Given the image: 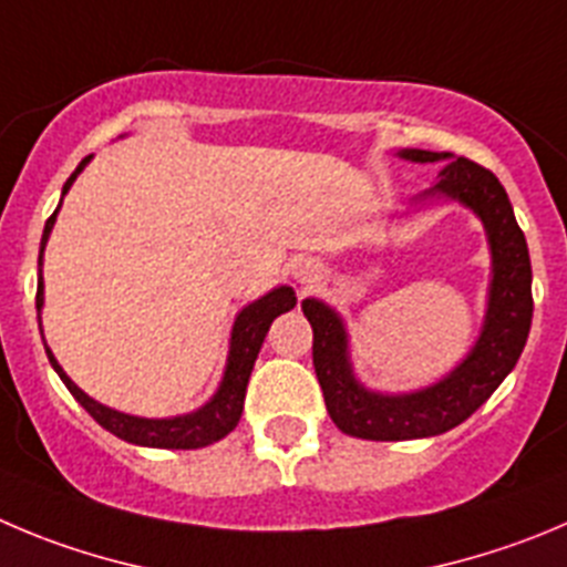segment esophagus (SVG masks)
Instances as JSON below:
<instances>
[{"mask_svg":"<svg viewBox=\"0 0 567 567\" xmlns=\"http://www.w3.org/2000/svg\"><path fill=\"white\" fill-rule=\"evenodd\" d=\"M296 279H299V282H313L316 271L310 266H299L296 268Z\"/></svg>","mask_w":567,"mask_h":567,"instance_id":"esophagus-1","label":"esophagus"}]
</instances>
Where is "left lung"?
<instances>
[{"label": "left lung", "instance_id": "left-lung-1", "mask_svg": "<svg viewBox=\"0 0 567 567\" xmlns=\"http://www.w3.org/2000/svg\"><path fill=\"white\" fill-rule=\"evenodd\" d=\"M400 156L411 162H439L447 158V153L411 147L400 151ZM425 195H447L470 206L484 224L492 251L484 330L470 355L439 383L411 394H378L363 389L352 374L341 316L319 299L301 301V310L313 327V367L324 391L327 414L338 431L349 436L405 442L439 436L462 425L515 369L532 330V259L504 184L486 167L458 156L444 164L436 187Z\"/></svg>", "mask_w": 567, "mask_h": 567}]
</instances>
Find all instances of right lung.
<instances>
[{
	"label": "right lung",
	"instance_id": "right-lung-1",
	"mask_svg": "<svg viewBox=\"0 0 567 567\" xmlns=\"http://www.w3.org/2000/svg\"><path fill=\"white\" fill-rule=\"evenodd\" d=\"M92 156L83 158L78 164V171L66 178L63 184V195L66 189L72 187V182L78 178V173L86 167V162ZM61 209V204H58ZM58 209L52 212L50 218H47L44 226V235H41V251L47 246V237H50L52 224H55V215ZM39 266H41V257H39ZM44 305V282H41V274H39V293H35V310H41ZM296 305V293L293 288L282 285V288H274L271 293H266L262 299L251 301L248 308H243V313L237 316L235 327H231V343H229V358H226V372L224 380H220L218 391L212 396L209 403L204 409L193 411V414H184V416H171V420H145V416H131L123 414V411H114L109 405L97 403L86 391L78 389L72 380L66 378L61 367H58L55 355H52L50 349H47V358H50L52 369L58 372V378L66 383V389L72 391L78 403L94 416L97 425H103L105 431H111L114 436L125 439L131 444H142V447H167V451H195V447H206V444L218 442L224 439L226 433H231L240 422L243 414V400H246V385L248 378H251V369L254 361L259 355V347L266 341L268 336V327L277 316L288 313L293 310ZM41 327V324H39Z\"/></svg>",
	"mask_w": 567,
	"mask_h": 567
}]
</instances>
